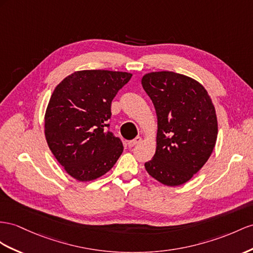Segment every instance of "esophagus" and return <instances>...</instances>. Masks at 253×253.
Returning <instances> with one entry per match:
<instances>
[{"mask_svg":"<svg viewBox=\"0 0 253 253\" xmlns=\"http://www.w3.org/2000/svg\"><path fill=\"white\" fill-rule=\"evenodd\" d=\"M141 141H142V138H141V137H135L134 139H132V140H130V141H128V146H129V147H132V146H134L135 144L140 143Z\"/></svg>","mask_w":253,"mask_h":253,"instance_id":"34e87169","label":"esophagus"}]
</instances>
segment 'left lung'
<instances>
[{
	"instance_id": "1",
	"label": "left lung",
	"mask_w": 253,
	"mask_h": 253,
	"mask_svg": "<svg viewBox=\"0 0 253 253\" xmlns=\"http://www.w3.org/2000/svg\"><path fill=\"white\" fill-rule=\"evenodd\" d=\"M157 113V147L145 169L167 186L183 185L209 160L216 144L215 107L202 84L173 71L142 78Z\"/></svg>"
}]
</instances>
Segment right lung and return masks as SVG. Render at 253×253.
Here are the masks:
<instances>
[{
  "label": "right lung",
  "mask_w": 253,
  "mask_h": 253,
  "mask_svg": "<svg viewBox=\"0 0 253 253\" xmlns=\"http://www.w3.org/2000/svg\"><path fill=\"white\" fill-rule=\"evenodd\" d=\"M131 74L81 70L55 87L44 114L50 151L70 176L89 182L115 165L124 150L119 137L107 130L111 102Z\"/></svg>",
  "instance_id": "add662e5"
}]
</instances>
